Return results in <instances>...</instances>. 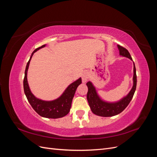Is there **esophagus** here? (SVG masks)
<instances>
[{
  "mask_svg": "<svg viewBox=\"0 0 157 157\" xmlns=\"http://www.w3.org/2000/svg\"><path fill=\"white\" fill-rule=\"evenodd\" d=\"M81 77H82V82H86L89 78V74L88 72H84L82 73Z\"/></svg>",
  "mask_w": 157,
  "mask_h": 157,
  "instance_id": "esophagus-1",
  "label": "esophagus"
}]
</instances>
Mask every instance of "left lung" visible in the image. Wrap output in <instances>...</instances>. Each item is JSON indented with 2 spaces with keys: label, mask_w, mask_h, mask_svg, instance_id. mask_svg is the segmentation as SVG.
<instances>
[{
  "label": "left lung",
  "mask_w": 157,
  "mask_h": 157,
  "mask_svg": "<svg viewBox=\"0 0 157 157\" xmlns=\"http://www.w3.org/2000/svg\"><path fill=\"white\" fill-rule=\"evenodd\" d=\"M119 54L121 56L126 57L132 60V57L124 47L120 45H117ZM137 84V76L135 64L134 63V76H133V86L127 96L122 98L121 100L117 102H107L103 101L99 96L97 93L96 88L93 84L89 81L86 83L88 88L87 93V100L89 106L91 109L92 113L95 115L100 117H113L118 115L124 110L126 107L130 103V101L134 96L136 89Z\"/></svg>",
  "instance_id": "left-lung-1"
}]
</instances>
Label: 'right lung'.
<instances>
[{
    "mask_svg": "<svg viewBox=\"0 0 157 157\" xmlns=\"http://www.w3.org/2000/svg\"><path fill=\"white\" fill-rule=\"evenodd\" d=\"M46 44L42 45L33 52L30 59L28 61L25 71V77L23 80V89L28 101L29 102L33 109L42 117L48 118H58L67 115L70 111L73 98L76 90L82 83L81 78L69 84L63 93L58 98L52 101H44L36 98L31 91L27 82V71L29 69L30 61L35 52L39 49L44 48Z\"/></svg>",
    "mask_w": 157,
    "mask_h": 157,
    "instance_id": "obj_1",
    "label": "right lung"
}]
</instances>
